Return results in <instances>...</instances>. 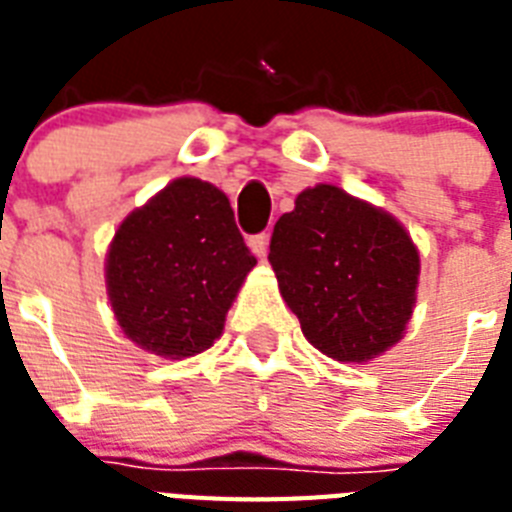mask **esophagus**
I'll use <instances>...</instances> for the list:
<instances>
[{"label": "esophagus", "instance_id": "34e87169", "mask_svg": "<svg viewBox=\"0 0 512 512\" xmlns=\"http://www.w3.org/2000/svg\"><path fill=\"white\" fill-rule=\"evenodd\" d=\"M249 249H252L257 257L268 255V233H255V236H249Z\"/></svg>", "mask_w": 512, "mask_h": 512}]
</instances>
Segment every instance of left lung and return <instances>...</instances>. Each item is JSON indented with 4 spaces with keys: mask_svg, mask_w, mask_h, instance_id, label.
<instances>
[{
    "mask_svg": "<svg viewBox=\"0 0 512 512\" xmlns=\"http://www.w3.org/2000/svg\"><path fill=\"white\" fill-rule=\"evenodd\" d=\"M305 340L342 364L382 356L412 319L420 252L385 209L319 183L273 225L268 255Z\"/></svg>",
    "mask_w": 512,
    "mask_h": 512,
    "instance_id": "obj_1",
    "label": "left lung"
}]
</instances>
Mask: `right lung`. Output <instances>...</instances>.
<instances>
[{
	"label": "right lung",
	"instance_id": "add662e5",
	"mask_svg": "<svg viewBox=\"0 0 512 512\" xmlns=\"http://www.w3.org/2000/svg\"><path fill=\"white\" fill-rule=\"evenodd\" d=\"M255 265L228 196L199 177H177L116 228L106 252L108 303L138 348L180 361L223 335Z\"/></svg>",
	"mask_w": 512,
	"mask_h": 512
}]
</instances>
